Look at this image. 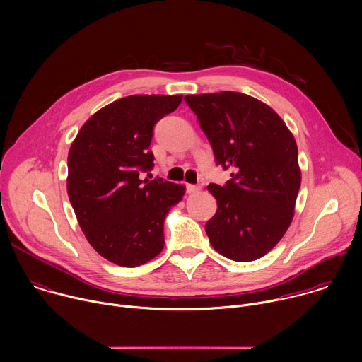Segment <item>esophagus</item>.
<instances>
[{
  "label": "esophagus",
  "instance_id": "1",
  "mask_svg": "<svg viewBox=\"0 0 362 362\" xmlns=\"http://www.w3.org/2000/svg\"><path fill=\"white\" fill-rule=\"evenodd\" d=\"M200 190L199 185H186V192L187 193H196Z\"/></svg>",
  "mask_w": 362,
  "mask_h": 362
}]
</instances>
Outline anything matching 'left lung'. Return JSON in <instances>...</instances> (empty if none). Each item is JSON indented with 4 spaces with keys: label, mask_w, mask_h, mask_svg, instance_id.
Returning <instances> with one entry per match:
<instances>
[{
    "label": "left lung",
    "mask_w": 362,
    "mask_h": 362,
    "mask_svg": "<svg viewBox=\"0 0 362 362\" xmlns=\"http://www.w3.org/2000/svg\"><path fill=\"white\" fill-rule=\"evenodd\" d=\"M185 101L208 136L218 165L232 169L225 186L211 183L218 202L204 229L216 252L256 261L288 230L300 187L298 146L281 116L238 91L187 94Z\"/></svg>",
    "instance_id": "1"
}]
</instances>
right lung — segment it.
Masks as SVG:
<instances>
[{"instance_id": "add662e5", "label": "right lung", "mask_w": 362, "mask_h": 362, "mask_svg": "<svg viewBox=\"0 0 362 362\" xmlns=\"http://www.w3.org/2000/svg\"><path fill=\"white\" fill-rule=\"evenodd\" d=\"M182 94H133L95 112L69 151L67 193L78 225L94 250L126 268L158 256L163 225L186 187L140 179L153 168V126L175 112Z\"/></svg>"}]
</instances>
